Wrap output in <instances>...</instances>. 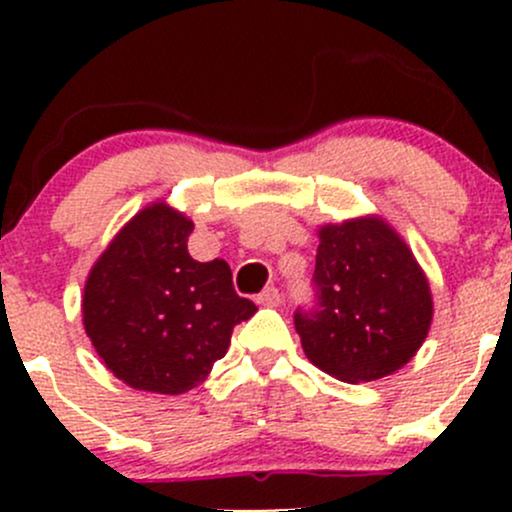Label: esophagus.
Returning a JSON list of instances; mask_svg holds the SVG:
<instances>
[{
    "label": "esophagus",
    "mask_w": 512,
    "mask_h": 512,
    "mask_svg": "<svg viewBox=\"0 0 512 512\" xmlns=\"http://www.w3.org/2000/svg\"><path fill=\"white\" fill-rule=\"evenodd\" d=\"M280 302H282V294L277 287H267L257 294V304H262V307H277Z\"/></svg>",
    "instance_id": "1"
}]
</instances>
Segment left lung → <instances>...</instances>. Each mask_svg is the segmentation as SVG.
Masks as SVG:
<instances>
[{
  "mask_svg": "<svg viewBox=\"0 0 512 512\" xmlns=\"http://www.w3.org/2000/svg\"><path fill=\"white\" fill-rule=\"evenodd\" d=\"M312 285L317 302L294 312V327L307 359L347 384L394 374L431 327L426 275L381 218L324 225Z\"/></svg>",
  "mask_w": 512,
  "mask_h": 512,
  "instance_id": "8db88e82",
  "label": "left lung"
}]
</instances>
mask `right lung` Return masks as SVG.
I'll return each mask as SVG.
<instances>
[{"label": "right lung", "instance_id": "right-lung-1", "mask_svg": "<svg viewBox=\"0 0 512 512\" xmlns=\"http://www.w3.org/2000/svg\"><path fill=\"white\" fill-rule=\"evenodd\" d=\"M193 220L165 203L133 215L91 267L84 329L113 376L138 391L185 394L223 359L235 324L257 312L225 260L188 252Z\"/></svg>", "mask_w": 512, "mask_h": 512}]
</instances>
